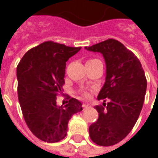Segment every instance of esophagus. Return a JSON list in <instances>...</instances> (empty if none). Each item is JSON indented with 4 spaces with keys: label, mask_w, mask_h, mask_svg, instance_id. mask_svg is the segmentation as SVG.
<instances>
[{
    "label": "esophagus",
    "mask_w": 158,
    "mask_h": 158,
    "mask_svg": "<svg viewBox=\"0 0 158 158\" xmlns=\"http://www.w3.org/2000/svg\"><path fill=\"white\" fill-rule=\"evenodd\" d=\"M83 109L85 110L87 109V108H89V107H90V106H89V104H83Z\"/></svg>",
    "instance_id": "1"
}]
</instances>
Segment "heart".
Segmentation results:
<instances>
[{
  "label": "heart",
  "mask_w": 158,
  "mask_h": 158,
  "mask_svg": "<svg viewBox=\"0 0 158 158\" xmlns=\"http://www.w3.org/2000/svg\"><path fill=\"white\" fill-rule=\"evenodd\" d=\"M80 94H81V96H82L84 98H89V96H90V95H89L87 91H82Z\"/></svg>",
  "instance_id": "heart-1"
}]
</instances>
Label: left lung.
<instances>
[{"instance_id": "obj_1", "label": "left lung", "mask_w": 158, "mask_h": 158, "mask_svg": "<svg viewBox=\"0 0 158 158\" xmlns=\"http://www.w3.org/2000/svg\"><path fill=\"white\" fill-rule=\"evenodd\" d=\"M85 48L101 52L106 65V82L97 97L104 102L95 106L99 117L89 126V137L98 146H113L129 135L139 118L147 85L145 72L137 56L117 40Z\"/></svg>"}]
</instances>
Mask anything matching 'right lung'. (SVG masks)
<instances>
[{
    "mask_svg": "<svg viewBox=\"0 0 158 158\" xmlns=\"http://www.w3.org/2000/svg\"><path fill=\"white\" fill-rule=\"evenodd\" d=\"M80 49L52 40L43 42L26 52L17 67L23 116L30 131L45 142L64 139L69 119L82 111V103L69 96L65 106L56 105V96L65 84L66 62Z\"/></svg>",
    "mask_w": 158,
    "mask_h": 158,
    "instance_id": "add662e5",
    "label": "right lung"
}]
</instances>
